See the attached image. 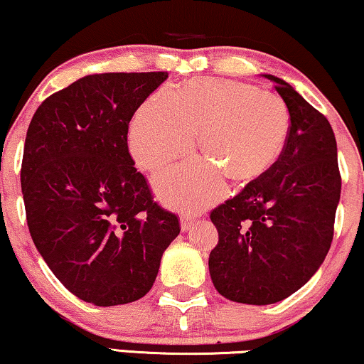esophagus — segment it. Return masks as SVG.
I'll use <instances>...</instances> for the list:
<instances>
[{"instance_id":"1","label":"esophagus","mask_w":364,"mask_h":364,"mask_svg":"<svg viewBox=\"0 0 364 364\" xmlns=\"http://www.w3.org/2000/svg\"><path fill=\"white\" fill-rule=\"evenodd\" d=\"M193 222H195V216H191V215L183 216V218H181V230H183V232H186L188 228H191Z\"/></svg>"}]
</instances>
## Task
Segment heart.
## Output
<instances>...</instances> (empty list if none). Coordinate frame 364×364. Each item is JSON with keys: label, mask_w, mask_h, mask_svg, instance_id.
Wrapping results in <instances>:
<instances>
[{"label": "heart", "mask_w": 364, "mask_h": 364, "mask_svg": "<svg viewBox=\"0 0 364 364\" xmlns=\"http://www.w3.org/2000/svg\"><path fill=\"white\" fill-rule=\"evenodd\" d=\"M291 126L287 105L272 92L235 80L196 79L178 94L163 89L142 104L129 127L137 166L156 171L191 153L195 136L210 159H193L154 178L168 205L196 210L225 193V174L237 181L265 173L282 153Z\"/></svg>", "instance_id": "1"}]
</instances>
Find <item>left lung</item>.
Listing matches in <instances>:
<instances>
[{
	"instance_id": "8db88e82",
	"label": "left lung",
	"mask_w": 364,
	"mask_h": 364,
	"mask_svg": "<svg viewBox=\"0 0 364 364\" xmlns=\"http://www.w3.org/2000/svg\"><path fill=\"white\" fill-rule=\"evenodd\" d=\"M264 77L289 109L285 146L272 166L210 215L218 230L208 260L215 289L254 306L282 301L317 272L333 242L341 196L329 121L287 82Z\"/></svg>"
}]
</instances>
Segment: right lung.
Instances as JSON below:
<instances>
[{
	"label": "right lung",
	"instance_id": "obj_1",
	"mask_svg": "<svg viewBox=\"0 0 364 364\" xmlns=\"http://www.w3.org/2000/svg\"><path fill=\"white\" fill-rule=\"evenodd\" d=\"M168 72L95 73L55 92L26 132L21 193L30 235L60 282L82 301L144 297L178 216L153 200L129 154V122Z\"/></svg>",
	"mask_w": 364,
	"mask_h": 364
}]
</instances>
